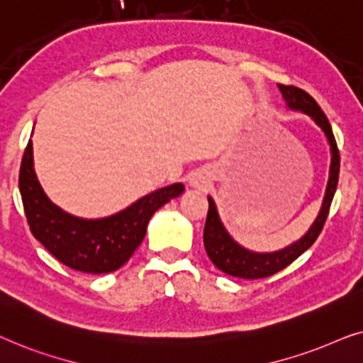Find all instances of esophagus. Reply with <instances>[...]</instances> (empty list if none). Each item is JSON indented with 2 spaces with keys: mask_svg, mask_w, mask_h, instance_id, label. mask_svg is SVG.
<instances>
[{
  "mask_svg": "<svg viewBox=\"0 0 363 363\" xmlns=\"http://www.w3.org/2000/svg\"><path fill=\"white\" fill-rule=\"evenodd\" d=\"M194 184H196V186H199V182H197V181H196V182H194Z\"/></svg>",
  "mask_w": 363,
  "mask_h": 363,
  "instance_id": "34e87169",
  "label": "esophagus"
}]
</instances>
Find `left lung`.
I'll use <instances>...</instances> for the list:
<instances>
[{"mask_svg": "<svg viewBox=\"0 0 363 363\" xmlns=\"http://www.w3.org/2000/svg\"><path fill=\"white\" fill-rule=\"evenodd\" d=\"M280 93H282L284 99L287 101L289 108L302 111L311 116L315 123L320 125L322 131L325 133L332 149V164H330V177H328L325 199H323L320 214L313 222L311 229L301 240L294 242L289 247L277 250V252L270 254H259V252H250V250L240 247L239 244H235L234 240L224 225L220 224L219 216H217L214 201L209 197V211H207V219L204 227V247L206 252L212 260V264L222 272L234 275L239 279H264L270 277V275L277 274L279 270L286 269L287 265H291L298 255H302L311 245L315 242L318 235L325 224L328 211H330L333 194H335L337 184H339V172H340V154L339 147H337L335 138H333L330 123L323 114L320 106L315 103V99L311 94L296 86H286L279 84Z\"/></svg>", "mask_w": 363, "mask_h": 363, "instance_id": "left-lung-1", "label": "left lung"}]
</instances>
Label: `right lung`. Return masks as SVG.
Here are the masks:
<instances>
[{
    "instance_id": "1",
    "label": "right lung",
    "mask_w": 363,
    "mask_h": 363,
    "mask_svg": "<svg viewBox=\"0 0 363 363\" xmlns=\"http://www.w3.org/2000/svg\"><path fill=\"white\" fill-rule=\"evenodd\" d=\"M182 191L184 186L177 182L144 196L118 214L88 220L61 211L43 192L33 167L31 139L19 167V192L31 234L60 262L86 274L123 267L143 242L154 212Z\"/></svg>"
}]
</instances>
